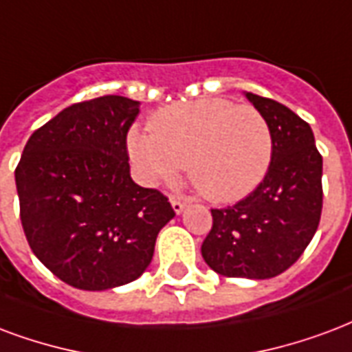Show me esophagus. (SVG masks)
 I'll return each instance as SVG.
<instances>
[{"label":"esophagus","instance_id":"34e87169","mask_svg":"<svg viewBox=\"0 0 352 352\" xmlns=\"http://www.w3.org/2000/svg\"><path fill=\"white\" fill-rule=\"evenodd\" d=\"M169 201H171V207H173V210H175L177 214H181V212H183L184 205H186L183 199H179V197H171Z\"/></svg>","mask_w":352,"mask_h":352}]
</instances>
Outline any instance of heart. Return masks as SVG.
<instances>
[{
	"label": "heart",
	"instance_id": "b5f03b06",
	"mask_svg": "<svg viewBox=\"0 0 352 352\" xmlns=\"http://www.w3.org/2000/svg\"><path fill=\"white\" fill-rule=\"evenodd\" d=\"M274 140L261 111L226 98L175 102L153 113L149 134L132 130L129 151L145 183H190L210 201L248 196L269 171Z\"/></svg>",
	"mask_w": 352,
	"mask_h": 352
}]
</instances>
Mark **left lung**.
Returning <instances> with one entry per match:
<instances>
[{"instance_id":"1","label":"left lung","mask_w":352,"mask_h":352,"mask_svg":"<svg viewBox=\"0 0 352 352\" xmlns=\"http://www.w3.org/2000/svg\"><path fill=\"white\" fill-rule=\"evenodd\" d=\"M246 98L270 124L272 160L252 194L226 209H210L212 228L201 256L218 274L267 280L287 270L317 231L322 156L311 126L295 111L254 93Z\"/></svg>"}]
</instances>
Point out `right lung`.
<instances>
[{
    "mask_svg": "<svg viewBox=\"0 0 352 352\" xmlns=\"http://www.w3.org/2000/svg\"><path fill=\"white\" fill-rule=\"evenodd\" d=\"M140 102L106 95L37 129L14 169L20 220L46 269L83 291L134 282L149 267L168 197L130 177L126 134Z\"/></svg>",
    "mask_w": 352,
    "mask_h": 352,
    "instance_id": "obj_1",
    "label": "right lung"
}]
</instances>
